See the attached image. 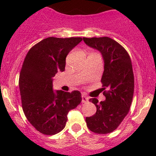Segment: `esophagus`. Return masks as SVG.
Masks as SVG:
<instances>
[{
	"label": "esophagus",
	"mask_w": 156,
	"mask_h": 156,
	"mask_svg": "<svg viewBox=\"0 0 156 156\" xmlns=\"http://www.w3.org/2000/svg\"><path fill=\"white\" fill-rule=\"evenodd\" d=\"M88 98L85 95L82 94V95H81V102H88Z\"/></svg>",
	"instance_id": "1"
}]
</instances>
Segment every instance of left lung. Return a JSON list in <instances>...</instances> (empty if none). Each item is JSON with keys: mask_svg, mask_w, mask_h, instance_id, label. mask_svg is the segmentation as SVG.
Masks as SVG:
<instances>
[{"mask_svg": "<svg viewBox=\"0 0 156 156\" xmlns=\"http://www.w3.org/2000/svg\"><path fill=\"white\" fill-rule=\"evenodd\" d=\"M88 46L99 50L104 60L102 82L106 100L90 99L96 113L86 117L87 127L96 134L113 132L127 115L132 102L134 78L132 64L127 50L109 37L83 38Z\"/></svg>", "mask_w": 156, "mask_h": 156, "instance_id": "obj_1", "label": "left lung"}]
</instances>
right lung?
Returning <instances> with one entry per match:
<instances>
[{
    "label": "right lung",
    "instance_id": "add662e5",
    "mask_svg": "<svg viewBox=\"0 0 156 156\" xmlns=\"http://www.w3.org/2000/svg\"><path fill=\"white\" fill-rule=\"evenodd\" d=\"M81 37H48L34 45L24 60L19 75L23 112L40 133L54 135L64 128L68 112L81 102L79 91L54 92L52 78L65 69L66 57Z\"/></svg>",
    "mask_w": 156,
    "mask_h": 156
}]
</instances>
